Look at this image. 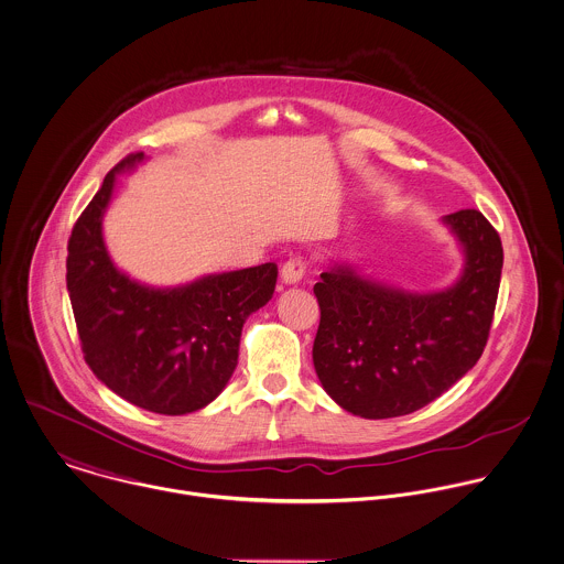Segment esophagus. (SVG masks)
Wrapping results in <instances>:
<instances>
[{"label": "esophagus", "mask_w": 564, "mask_h": 564, "mask_svg": "<svg viewBox=\"0 0 564 564\" xmlns=\"http://www.w3.org/2000/svg\"><path fill=\"white\" fill-rule=\"evenodd\" d=\"M305 272H307V259L301 254H294L283 263L281 279L283 283H299L305 276Z\"/></svg>", "instance_id": "1"}]
</instances>
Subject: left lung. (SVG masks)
Masks as SVG:
<instances>
[{
  "label": "left lung",
  "instance_id": "8db88e82",
  "mask_svg": "<svg viewBox=\"0 0 564 564\" xmlns=\"http://www.w3.org/2000/svg\"><path fill=\"white\" fill-rule=\"evenodd\" d=\"M465 251L445 292L411 294L359 276L350 265L319 274L313 368L326 393L366 420L409 415L480 359L500 290V234L478 209L443 218Z\"/></svg>",
  "mask_w": 564,
  "mask_h": 564
}]
</instances>
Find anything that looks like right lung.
<instances>
[{
  "instance_id": "add662e5",
  "label": "right lung",
  "mask_w": 564,
  "mask_h": 564,
  "mask_svg": "<svg viewBox=\"0 0 564 564\" xmlns=\"http://www.w3.org/2000/svg\"><path fill=\"white\" fill-rule=\"evenodd\" d=\"M144 153H129L73 225L66 290L88 368L127 402L186 415L207 406L238 366L247 317L276 285V263L209 274L184 288L153 290L119 272L101 236L115 177Z\"/></svg>"
}]
</instances>
